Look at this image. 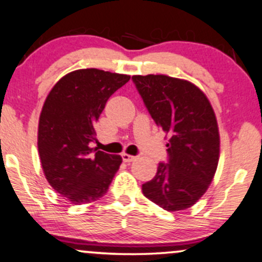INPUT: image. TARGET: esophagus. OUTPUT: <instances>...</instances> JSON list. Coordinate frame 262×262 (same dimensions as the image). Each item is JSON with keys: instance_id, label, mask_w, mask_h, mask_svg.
<instances>
[{"instance_id": "esophagus-1", "label": "esophagus", "mask_w": 262, "mask_h": 262, "mask_svg": "<svg viewBox=\"0 0 262 262\" xmlns=\"http://www.w3.org/2000/svg\"><path fill=\"white\" fill-rule=\"evenodd\" d=\"M122 158H123V161H124V162H130V161L137 160V156L125 154V152H124V154H122Z\"/></svg>"}]
</instances>
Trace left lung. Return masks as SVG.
<instances>
[{
  "label": "left lung",
  "mask_w": 262,
  "mask_h": 262,
  "mask_svg": "<svg viewBox=\"0 0 262 262\" xmlns=\"http://www.w3.org/2000/svg\"><path fill=\"white\" fill-rule=\"evenodd\" d=\"M132 79L169 137V162H160L154 179L141 186L144 196L169 212L187 209L206 193L217 171L221 138L212 104L187 80L152 74Z\"/></svg>",
  "instance_id": "left-lung-1"
}]
</instances>
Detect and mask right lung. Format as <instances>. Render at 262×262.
<instances>
[{"mask_svg":"<svg viewBox=\"0 0 262 262\" xmlns=\"http://www.w3.org/2000/svg\"><path fill=\"white\" fill-rule=\"evenodd\" d=\"M129 75L80 69L62 76L45 98L39 117L38 151L49 185L74 204L106 194L122 164L119 155L90 148L108 98Z\"/></svg>","mask_w":262,"mask_h":262,"instance_id":"1","label":"right lung"}]
</instances>
